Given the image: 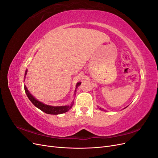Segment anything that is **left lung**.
Returning a JSON list of instances; mask_svg holds the SVG:
<instances>
[{"label": "left lung", "instance_id": "8db88e82", "mask_svg": "<svg viewBox=\"0 0 158 158\" xmlns=\"http://www.w3.org/2000/svg\"><path fill=\"white\" fill-rule=\"evenodd\" d=\"M99 109H101V110H102V109H101V108H99Z\"/></svg>", "mask_w": 158, "mask_h": 158}]
</instances>
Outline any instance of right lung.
<instances>
[{
	"label": "right lung",
	"instance_id": "1",
	"mask_svg": "<svg viewBox=\"0 0 158 158\" xmlns=\"http://www.w3.org/2000/svg\"><path fill=\"white\" fill-rule=\"evenodd\" d=\"M27 70H26V73H25V76L27 74ZM24 76V77H25ZM81 84V82H78L76 84V88H77L79 85ZM24 89L26 94L27 95V98H29V99L31 101V102L34 105L35 107L37 108H39L40 110H41L42 111L45 112V113L47 114H62L67 112L69 110L72 108L73 107L74 102L70 104V106H57V107H54V106H49V105H45L44 103H43L42 102H40L37 100L33 95L30 93L29 91L27 89L26 85H24ZM76 92V90H75Z\"/></svg>",
	"mask_w": 158,
	"mask_h": 158
}]
</instances>
